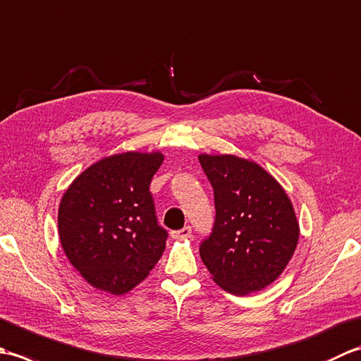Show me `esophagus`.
Returning a JSON list of instances; mask_svg holds the SVG:
<instances>
[{"instance_id":"1","label":"esophagus","mask_w":361,"mask_h":361,"mask_svg":"<svg viewBox=\"0 0 361 361\" xmlns=\"http://www.w3.org/2000/svg\"><path fill=\"white\" fill-rule=\"evenodd\" d=\"M192 234V229L190 226H185L183 229H178V231H172V237L173 239H188Z\"/></svg>"}]
</instances>
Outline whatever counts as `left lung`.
I'll return each mask as SVG.
<instances>
[{"instance_id":"1","label":"left lung","mask_w":361,"mask_h":361,"mask_svg":"<svg viewBox=\"0 0 361 361\" xmlns=\"http://www.w3.org/2000/svg\"><path fill=\"white\" fill-rule=\"evenodd\" d=\"M198 161L211 181L216 221L200 245L214 282L245 296L270 286L296 250L299 224L286 190L251 159L208 155Z\"/></svg>"}]
</instances>
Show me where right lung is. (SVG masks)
I'll list each match as a JSON object with an SVG mask.
<instances>
[{
    "label": "right lung",
    "instance_id": "right-lung-1",
    "mask_svg": "<svg viewBox=\"0 0 361 361\" xmlns=\"http://www.w3.org/2000/svg\"><path fill=\"white\" fill-rule=\"evenodd\" d=\"M161 152H124L85 169L62 197L59 237L68 260L90 286L124 295L147 278L167 231L149 190Z\"/></svg>",
    "mask_w": 361,
    "mask_h": 361
}]
</instances>
